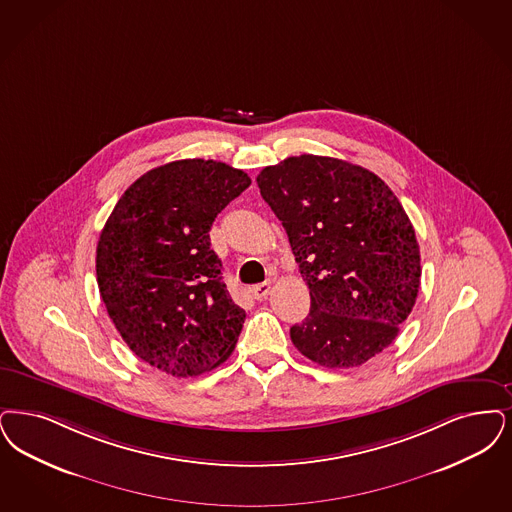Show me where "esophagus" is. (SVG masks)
I'll return each instance as SVG.
<instances>
[{
    "mask_svg": "<svg viewBox=\"0 0 512 512\" xmlns=\"http://www.w3.org/2000/svg\"><path fill=\"white\" fill-rule=\"evenodd\" d=\"M251 295H253V299H257V301H261V299H265L266 295H268V291H270V282H265V284H259V286H253L251 289Z\"/></svg>",
    "mask_w": 512,
    "mask_h": 512,
    "instance_id": "1",
    "label": "esophagus"
}]
</instances>
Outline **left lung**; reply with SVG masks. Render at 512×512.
Returning <instances> with one entry per match:
<instances>
[{"label": "left lung", "instance_id": "obj_1", "mask_svg": "<svg viewBox=\"0 0 512 512\" xmlns=\"http://www.w3.org/2000/svg\"><path fill=\"white\" fill-rule=\"evenodd\" d=\"M257 184L310 289L293 345L324 368L362 366L396 339L417 299L421 255L404 207L375 173L328 156L268 165Z\"/></svg>", "mask_w": 512, "mask_h": 512}]
</instances>
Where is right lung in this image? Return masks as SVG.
<instances>
[{"instance_id": "1", "label": "right lung", "mask_w": 512, "mask_h": 512, "mask_svg": "<svg viewBox=\"0 0 512 512\" xmlns=\"http://www.w3.org/2000/svg\"><path fill=\"white\" fill-rule=\"evenodd\" d=\"M251 179L215 160H179L131 184L97 244L110 320L141 360L175 377L225 362L246 310L234 305L209 244L215 217Z\"/></svg>"}]
</instances>
